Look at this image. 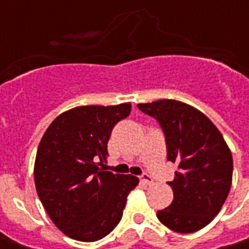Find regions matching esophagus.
Segmentation results:
<instances>
[{
  "mask_svg": "<svg viewBox=\"0 0 249 249\" xmlns=\"http://www.w3.org/2000/svg\"><path fill=\"white\" fill-rule=\"evenodd\" d=\"M140 181L144 184V185H151V184H153V178H152V176H149L148 173H144L140 178Z\"/></svg>",
  "mask_w": 249,
  "mask_h": 249,
  "instance_id": "esophagus-1",
  "label": "esophagus"
}]
</instances>
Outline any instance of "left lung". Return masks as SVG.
I'll list each match as a JSON object with an SVG mask.
<instances>
[{
  "mask_svg": "<svg viewBox=\"0 0 249 249\" xmlns=\"http://www.w3.org/2000/svg\"><path fill=\"white\" fill-rule=\"evenodd\" d=\"M137 107L161 125L168 160L178 164L168 183L173 201L157 217L175 232L201 230L219 213L232 184L233 160L224 137L203 112L178 100Z\"/></svg>",
  "mask_w": 249,
  "mask_h": 249,
  "instance_id": "left-lung-1",
  "label": "left lung"
}]
</instances>
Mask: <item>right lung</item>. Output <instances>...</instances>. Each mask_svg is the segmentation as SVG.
Masks as SVG:
<instances>
[{"label":"right lung","mask_w":249,"mask_h":249,"mask_svg":"<svg viewBox=\"0 0 249 249\" xmlns=\"http://www.w3.org/2000/svg\"><path fill=\"white\" fill-rule=\"evenodd\" d=\"M130 108L129 103L76 107L57 116L41 139L35 161L37 195L54 225L74 240L109 235L139 184L132 175L98 167L107 162L113 126Z\"/></svg>","instance_id":"1"}]
</instances>
